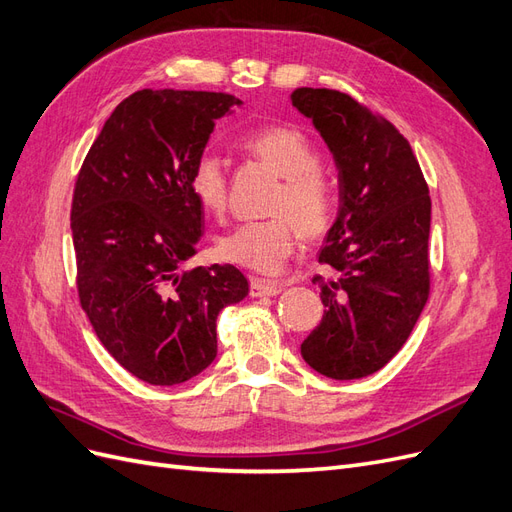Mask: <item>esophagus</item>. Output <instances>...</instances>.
I'll use <instances>...</instances> for the list:
<instances>
[{"label": "esophagus", "instance_id": "34e87169", "mask_svg": "<svg viewBox=\"0 0 512 512\" xmlns=\"http://www.w3.org/2000/svg\"><path fill=\"white\" fill-rule=\"evenodd\" d=\"M284 290L280 282H271V280H262V277H252L250 280V294L252 297H275Z\"/></svg>", "mask_w": 512, "mask_h": 512}]
</instances>
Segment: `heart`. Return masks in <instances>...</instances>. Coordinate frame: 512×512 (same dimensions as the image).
Segmentation results:
<instances>
[{
    "label": "heart",
    "instance_id": "1",
    "mask_svg": "<svg viewBox=\"0 0 512 512\" xmlns=\"http://www.w3.org/2000/svg\"><path fill=\"white\" fill-rule=\"evenodd\" d=\"M241 145L284 179L273 209L286 215L239 224L218 241V252L232 265L277 273L297 243V230L291 221L294 219L309 237L322 235L333 220V194L318 173L320 153L301 130L271 126L247 134ZM192 192L205 211L220 215L226 209V168L215 153H203L194 162Z\"/></svg>",
    "mask_w": 512,
    "mask_h": 512
}]
</instances>
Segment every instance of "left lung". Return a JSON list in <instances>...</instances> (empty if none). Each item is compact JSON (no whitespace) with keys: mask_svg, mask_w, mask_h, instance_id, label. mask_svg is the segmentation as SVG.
I'll list each match as a JSON object with an SVG mask.
<instances>
[{"mask_svg":"<svg viewBox=\"0 0 512 512\" xmlns=\"http://www.w3.org/2000/svg\"><path fill=\"white\" fill-rule=\"evenodd\" d=\"M292 106L327 143L339 179L318 254L337 277H314L324 316L301 356L327 378H365L406 344L427 303L429 190L406 138L342 91L301 87Z\"/></svg>","mask_w":512,"mask_h":512,"instance_id":"left-lung-1","label":"left lung"}]
</instances>
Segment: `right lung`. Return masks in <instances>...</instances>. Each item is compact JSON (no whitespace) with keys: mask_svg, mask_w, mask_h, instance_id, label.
<instances>
[{"mask_svg":"<svg viewBox=\"0 0 512 512\" xmlns=\"http://www.w3.org/2000/svg\"><path fill=\"white\" fill-rule=\"evenodd\" d=\"M241 104L215 91H136L106 119L76 179L79 299L108 354L143 382L173 386L207 369L218 314L250 292L232 265L183 269L205 230L194 162L215 121Z\"/></svg>","mask_w":512,"mask_h":512,"instance_id":"right-lung-1","label":"right lung"}]
</instances>
